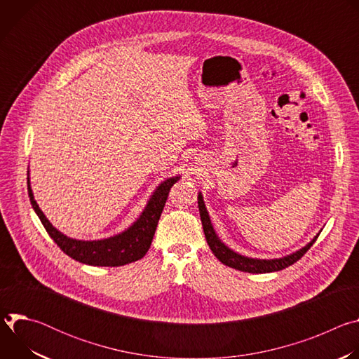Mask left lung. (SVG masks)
Segmentation results:
<instances>
[{
    "label": "left lung",
    "instance_id": "1",
    "mask_svg": "<svg viewBox=\"0 0 359 359\" xmlns=\"http://www.w3.org/2000/svg\"><path fill=\"white\" fill-rule=\"evenodd\" d=\"M197 203H198V212H200V219H201V224H203V231L204 236H206L208 244L210 247V250L213 251V254L216 257L224 264L229 266L231 269L244 271V273H252V274H263V273H273V271H280L284 270L287 267H290L291 264L297 263L302 255L310 250V247L316 243V240L318 238L320 234H317L309 244L305 247L299 248L298 251L285 255V257L281 259H271V260H262V259H251V257H245V255H241L236 251H233L231 248H229L216 234L213 224L210 222L209 213L206 206H204L203 201V196L201 193H198L197 197Z\"/></svg>",
    "mask_w": 359,
    "mask_h": 359
}]
</instances>
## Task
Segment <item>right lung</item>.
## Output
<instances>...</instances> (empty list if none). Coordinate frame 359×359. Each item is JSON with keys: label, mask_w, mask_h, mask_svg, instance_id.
<instances>
[{"label": "right lung", "mask_w": 359, "mask_h": 359, "mask_svg": "<svg viewBox=\"0 0 359 359\" xmlns=\"http://www.w3.org/2000/svg\"><path fill=\"white\" fill-rule=\"evenodd\" d=\"M179 179L180 176H176L162 182L158 186V189L153 191L139 219L128 230L122 231L121 234L112 236L109 238L92 240V241L71 238L50 224L34 198L29 180H28V194H29L32 209L38 215L46 233L65 254L69 255L71 259L88 266L119 267V266H125V264L140 260L147 252L151 244L153 236H155L158 222L163 212L170 187Z\"/></svg>", "instance_id": "obj_1"}]
</instances>
